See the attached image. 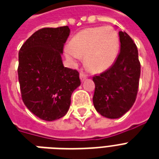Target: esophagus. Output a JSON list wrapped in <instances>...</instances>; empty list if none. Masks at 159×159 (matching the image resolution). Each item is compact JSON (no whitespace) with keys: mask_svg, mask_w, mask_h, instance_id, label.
<instances>
[{"mask_svg":"<svg viewBox=\"0 0 159 159\" xmlns=\"http://www.w3.org/2000/svg\"><path fill=\"white\" fill-rule=\"evenodd\" d=\"M87 78V75L86 73H84L83 72H80V79L82 82H84L85 80Z\"/></svg>","mask_w":159,"mask_h":159,"instance_id":"34e87169","label":"esophagus"}]
</instances>
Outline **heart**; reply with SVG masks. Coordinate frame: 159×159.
Returning <instances> with one entry per match:
<instances>
[{
  "instance_id": "b5f03b06",
  "label": "heart",
  "mask_w": 159,
  "mask_h": 159,
  "mask_svg": "<svg viewBox=\"0 0 159 159\" xmlns=\"http://www.w3.org/2000/svg\"><path fill=\"white\" fill-rule=\"evenodd\" d=\"M120 39L111 26H98L82 30L72 39L65 48L67 59L76 61L85 56L86 67L91 72L100 73L113 65L118 55Z\"/></svg>"
}]
</instances>
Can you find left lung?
I'll return each instance as SVG.
<instances>
[{
    "instance_id": "1",
    "label": "left lung",
    "mask_w": 159,
    "mask_h": 159,
    "mask_svg": "<svg viewBox=\"0 0 159 159\" xmlns=\"http://www.w3.org/2000/svg\"><path fill=\"white\" fill-rule=\"evenodd\" d=\"M120 51L109 69L93 77V104L102 116L117 119L132 107L138 93L140 62L138 48L128 34L119 32Z\"/></svg>"
}]
</instances>
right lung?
<instances>
[{"label": "right lung", "mask_w": 159, "mask_h": 159, "mask_svg": "<svg viewBox=\"0 0 159 159\" xmlns=\"http://www.w3.org/2000/svg\"><path fill=\"white\" fill-rule=\"evenodd\" d=\"M69 34L68 26L40 29L19 52L22 100L34 115L43 120L53 121L64 116L72 92L81 84L77 70L62 64L61 55Z\"/></svg>", "instance_id": "obj_1"}]
</instances>
